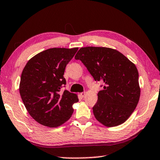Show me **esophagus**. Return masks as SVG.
<instances>
[{"mask_svg":"<svg viewBox=\"0 0 160 160\" xmlns=\"http://www.w3.org/2000/svg\"><path fill=\"white\" fill-rule=\"evenodd\" d=\"M80 96L82 97H85V92H81V93H80Z\"/></svg>","mask_w":160,"mask_h":160,"instance_id":"1","label":"esophagus"}]
</instances>
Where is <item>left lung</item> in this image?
Returning a JSON list of instances; mask_svg holds the SVG:
<instances>
[{"mask_svg":"<svg viewBox=\"0 0 160 160\" xmlns=\"http://www.w3.org/2000/svg\"><path fill=\"white\" fill-rule=\"evenodd\" d=\"M95 81L104 83L92 108L95 118L107 127L123 123L139 102L140 88L135 65L118 51L108 47H82L75 56Z\"/></svg>","mask_w":160,"mask_h":160,"instance_id":"obj_1","label":"left lung"}]
</instances>
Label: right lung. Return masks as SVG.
I'll list each match as a JSON object with an SVG mask.
<instances>
[{
    "mask_svg": "<svg viewBox=\"0 0 160 160\" xmlns=\"http://www.w3.org/2000/svg\"><path fill=\"white\" fill-rule=\"evenodd\" d=\"M78 50L52 48L37 53L27 63L22 72L19 90L27 111L37 122L49 128L58 127L73 113L76 94L64 90L66 65Z\"/></svg>",
    "mask_w": 160,
    "mask_h": 160,
    "instance_id": "1",
    "label": "right lung"
}]
</instances>
